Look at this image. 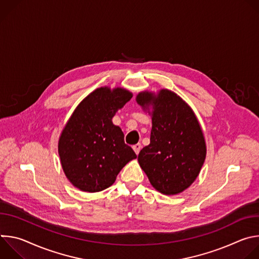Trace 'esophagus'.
Masks as SVG:
<instances>
[{
    "label": "esophagus",
    "mask_w": 259,
    "mask_h": 259,
    "mask_svg": "<svg viewBox=\"0 0 259 259\" xmlns=\"http://www.w3.org/2000/svg\"><path fill=\"white\" fill-rule=\"evenodd\" d=\"M132 147H133V150H134L135 154H136V155H138V154H139V152H140V150H141L142 145H141V143H136V144H134Z\"/></svg>",
    "instance_id": "34e87169"
}]
</instances>
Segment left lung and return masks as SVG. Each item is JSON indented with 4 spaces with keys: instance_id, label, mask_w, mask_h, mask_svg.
<instances>
[{
    "instance_id": "1",
    "label": "left lung",
    "mask_w": 259,
    "mask_h": 259,
    "mask_svg": "<svg viewBox=\"0 0 259 259\" xmlns=\"http://www.w3.org/2000/svg\"><path fill=\"white\" fill-rule=\"evenodd\" d=\"M137 102L154 105L151 143L138 155L140 167L152 186L164 195H176L197 178L206 157V145L200 124L178 95L161 90L158 96L139 93Z\"/></svg>"
}]
</instances>
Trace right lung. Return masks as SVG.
Wrapping results in <instances>:
<instances>
[{"mask_svg": "<svg viewBox=\"0 0 259 259\" xmlns=\"http://www.w3.org/2000/svg\"><path fill=\"white\" fill-rule=\"evenodd\" d=\"M131 98L125 89L98 88L78 105L65 125L58 153L66 177L81 191L107 189L121 169L136 158L121 128L112 122L117 110Z\"/></svg>", "mask_w": 259, "mask_h": 259, "instance_id": "obj_1", "label": "right lung"}]
</instances>
